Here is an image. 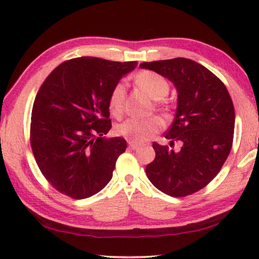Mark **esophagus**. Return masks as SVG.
Here are the masks:
<instances>
[{
	"label": "esophagus",
	"instance_id": "obj_1",
	"mask_svg": "<svg viewBox=\"0 0 259 259\" xmlns=\"http://www.w3.org/2000/svg\"><path fill=\"white\" fill-rule=\"evenodd\" d=\"M138 146H140V145H138V144H137V143H133V142H129V148H130V149H133V150H135V149H137V148H138Z\"/></svg>",
	"mask_w": 259,
	"mask_h": 259
}]
</instances>
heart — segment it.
Here are the masks:
<instances>
[{
    "instance_id": "heart-1",
    "label": "heart",
    "mask_w": 259,
    "mask_h": 259,
    "mask_svg": "<svg viewBox=\"0 0 259 259\" xmlns=\"http://www.w3.org/2000/svg\"><path fill=\"white\" fill-rule=\"evenodd\" d=\"M135 82L142 88L152 100L159 101L164 99L169 92V84L167 80L157 73L144 71L138 73L135 76ZM126 95V86L124 82H118L110 91L108 106L110 113L115 117H121L124 111V101ZM160 129V122L156 118L138 119L129 118L117 125L116 131L118 135L133 143H144L153 137L154 134Z\"/></svg>"
}]
</instances>
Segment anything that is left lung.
<instances>
[{
	"label": "left lung",
	"instance_id": "1",
	"mask_svg": "<svg viewBox=\"0 0 259 259\" xmlns=\"http://www.w3.org/2000/svg\"><path fill=\"white\" fill-rule=\"evenodd\" d=\"M175 84L176 116L165 138L181 143L175 152L153 143L156 158L146 166L154 187L171 196H186L203 188L220 172L229 156L235 110L221 80L202 65L186 58L143 63Z\"/></svg>",
	"mask_w": 259,
	"mask_h": 259
}]
</instances>
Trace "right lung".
Listing matches in <instances>:
<instances>
[{
  "label": "right lung",
  "instance_id": "obj_1",
  "mask_svg": "<svg viewBox=\"0 0 259 259\" xmlns=\"http://www.w3.org/2000/svg\"><path fill=\"white\" fill-rule=\"evenodd\" d=\"M137 61L81 57L50 73L38 91L31 114L30 142L43 176L63 194L86 199L109 183L122 137L108 138L110 91Z\"/></svg>",
  "mask_w": 259,
  "mask_h": 259
}]
</instances>
